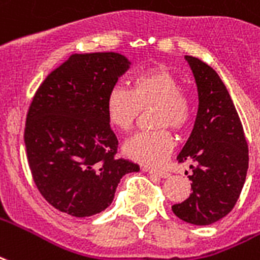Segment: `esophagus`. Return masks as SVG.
<instances>
[{"mask_svg":"<svg viewBox=\"0 0 260 260\" xmlns=\"http://www.w3.org/2000/svg\"><path fill=\"white\" fill-rule=\"evenodd\" d=\"M143 171L147 172V174L157 175V176H159V178H164V179L169 176V174L167 172V171H159V169H153V168H143Z\"/></svg>","mask_w":260,"mask_h":260,"instance_id":"esophagus-1","label":"esophagus"}]
</instances>
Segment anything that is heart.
Returning a JSON list of instances; mask_svg holds the SVG:
<instances>
[{
  "label": "heart",
  "instance_id": "obj_1",
  "mask_svg": "<svg viewBox=\"0 0 260 260\" xmlns=\"http://www.w3.org/2000/svg\"><path fill=\"white\" fill-rule=\"evenodd\" d=\"M150 107H154L153 124L161 128L132 136L125 142L124 153L140 164L154 167L162 164L174 150L175 139L167 126L183 131L193 115L191 102L180 91L176 76L165 67H153L136 74L131 89L114 85L106 98L107 120L122 132L132 129L140 110Z\"/></svg>",
  "mask_w": 260,
  "mask_h": 260
}]
</instances>
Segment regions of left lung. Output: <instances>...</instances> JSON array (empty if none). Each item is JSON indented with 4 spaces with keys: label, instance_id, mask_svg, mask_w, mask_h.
Wrapping results in <instances>:
<instances>
[{
    "label": "left lung",
    "instance_id": "1",
    "mask_svg": "<svg viewBox=\"0 0 260 260\" xmlns=\"http://www.w3.org/2000/svg\"><path fill=\"white\" fill-rule=\"evenodd\" d=\"M199 92V111L191 135L178 161H193L189 199L172 205L184 222L207 226L224 218L237 203L248 171L243 124L218 73L197 57L184 56Z\"/></svg>",
    "mask_w": 260,
    "mask_h": 260
}]
</instances>
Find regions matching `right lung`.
I'll return each instance as SVG.
<instances>
[{
	"label": "right lung",
	"instance_id": "1",
	"mask_svg": "<svg viewBox=\"0 0 260 260\" xmlns=\"http://www.w3.org/2000/svg\"><path fill=\"white\" fill-rule=\"evenodd\" d=\"M115 52L76 53L44 80L28 109L24 143L32 179L52 207L76 218L105 211L125 174L106 98L129 69Z\"/></svg>",
	"mask_w": 260,
	"mask_h": 260
}]
</instances>
